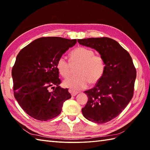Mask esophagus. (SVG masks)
Listing matches in <instances>:
<instances>
[{
    "label": "esophagus",
    "mask_w": 150,
    "mask_h": 150,
    "mask_svg": "<svg viewBox=\"0 0 150 150\" xmlns=\"http://www.w3.org/2000/svg\"><path fill=\"white\" fill-rule=\"evenodd\" d=\"M69 92L70 93H71V96H75L76 95H77L79 92L78 91H73V90H69Z\"/></svg>",
    "instance_id": "1"
}]
</instances>
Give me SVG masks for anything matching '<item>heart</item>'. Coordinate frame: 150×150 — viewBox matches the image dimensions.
Returning <instances> with one entry per match:
<instances>
[{"mask_svg":"<svg viewBox=\"0 0 150 150\" xmlns=\"http://www.w3.org/2000/svg\"><path fill=\"white\" fill-rule=\"evenodd\" d=\"M70 61L79 63L77 76H70L63 82L65 87L73 90H82L87 88L89 83L93 84L99 81L105 70L104 59L99 55H95L91 49L78 47L71 53ZM57 68L62 77H66L70 72V62L64 56H60L57 60Z\"/></svg>","mask_w":150,"mask_h":150,"instance_id":"1","label":"heart"}]
</instances>
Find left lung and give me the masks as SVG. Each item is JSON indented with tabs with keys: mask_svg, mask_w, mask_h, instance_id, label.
Returning <instances> with one entry per match:
<instances>
[{
	"mask_svg": "<svg viewBox=\"0 0 150 150\" xmlns=\"http://www.w3.org/2000/svg\"><path fill=\"white\" fill-rule=\"evenodd\" d=\"M78 42L96 50L105 63L103 77L94 88L84 91L88 100L82 114L95 123L109 122L122 112L133 97L137 72L132 59L110 38L78 39Z\"/></svg>",
	"mask_w": 150,
	"mask_h": 150,
	"instance_id": "left-lung-1",
	"label": "left lung"
}]
</instances>
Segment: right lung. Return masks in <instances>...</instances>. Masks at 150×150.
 <instances>
[{
	"mask_svg": "<svg viewBox=\"0 0 150 150\" xmlns=\"http://www.w3.org/2000/svg\"><path fill=\"white\" fill-rule=\"evenodd\" d=\"M76 39L41 37L18 53L11 75L13 93L21 107L37 120L46 121L58 116L64 102L71 97L68 89L60 87L57 60Z\"/></svg>",
	"mask_w": 150,
	"mask_h": 150,
	"instance_id": "add662e5",
	"label": "right lung"
}]
</instances>
